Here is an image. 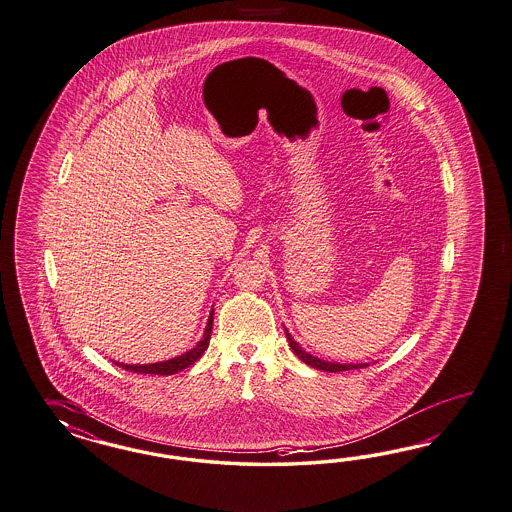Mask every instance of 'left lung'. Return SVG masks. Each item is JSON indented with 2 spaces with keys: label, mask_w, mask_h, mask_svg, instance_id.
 Segmentation results:
<instances>
[{
  "label": "left lung",
  "mask_w": 512,
  "mask_h": 512,
  "mask_svg": "<svg viewBox=\"0 0 512 512\" xmlns=\"http://www.w3.org/2000/svg\"><path fill=\"white\" fill-rule=\"evenodd\" d=\"M285 333H287V341H289V345H291L292 352H294L300 360L304 361V363L311 365L313 369L326 371V373H341V371H350V369H363V367H369V363H337V361L320 360L317 356H313V354L305 352L304 348L292 339V335L289 333L287 328H285Z\"/></svg>",
  "instance_id": "1"
}]
</instances>
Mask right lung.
<instances>
[{"mask_svg": "<svg viewBox=\"0 0 512 512\" xmlns=\"http://www.w3.org/2000/svg\"><path fill=\"white\" fill-rule=\"evenodd\" d=\"M212 318H214V309L210 311L207 328H205L201 341L194 348H190L188 352H184L182 356L171 358V360L158 361V363H145V365H126V363H119V361H115V365L123 367L125 371L139 374H160V376H166V374L180 373V371L188 369L190 365H194L195 361L199 360L203 356V352L207 350L210 333H212Z\"/></svg>", "mask_w": 512, "mask_h": 512, "instance_id": "add662e5", "label": "right lung"}]
</instances>
